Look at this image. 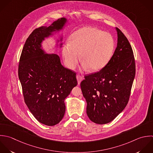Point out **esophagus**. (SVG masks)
<instances>
[{
	"label": "esophagus",
	"instance_id": "34e87169",
	"mask_svg": "<svg viewBox=\"0 0 153 153\" xmlns=\"http://www.w3.org/2000/svg\"><path fill=\"white\" fill-rule=\"evenodd\" d=\"M76 79H77V82H78V84H79V85L80 83V82H81L83 80V78L82 76H79V75H77V76H76Z\"/></svg>",
	"mask_w": 153,
	"mask_h": 153
}]
</instances>
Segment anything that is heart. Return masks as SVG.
I'll return each instance as SVG.
<instances>
[{
  "mask_svg": "<svg viewBox=\"0 0 153 153\" xmlns=\"http://www.w3.org/2000/svg\"><path fill=\"white\" fill-rule=\"evenodd\" d=\"M114 49V41L110 34L95 27H85L71 34L70 42L62 46V53L68 68H75L80 55L83 67L97 72L108 64Z\"/></svg>",
  "mask_w": 153,
  "mask_h": 153,
  "instance_id": "obj_1",
  "label": "heart"
}]
</instances>
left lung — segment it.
I'll return each instance as SVG.
<instances>
[{
	"label": "left lung",
	"mask_w": 153,
	"mask_h": 153,
	"mask_svg": "<svg viewBox=\"0 0 153 153\" xmlns=\"http://www.w3.org/2000/svg\"><path fill=\"white\" fill-rule=\"evenodd\" d=\"M117 47L108 64L100 71L85 76L80 87L87 103L89 119L100 125L113 120L126 107L135 76L132 47L117 27Z\"/></svg>",
	"instance_id": "8db88e82"
}]
</instances>
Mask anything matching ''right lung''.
<instances>
[{
	"label": "right lung",
	"instance_id": "right-lung-1",
	"mask_svg": "<svg viewBox=\"0 0 153 153\" xmlns=\"http://www.w3.org/2000/svg\"><path fill=\"white\" fill-rule=\"evenodd\" d=\"M67 22L66 18H61L35 29L26 40L19 59L18 77L25 102L34 117L47 126L61 121L65 99L77 85L76 73L64 67L56 54L48 53L43 47V41L62 31ZM58 37L55 46L61 48L62 34Z\"/></svg>",
	"mask_w": 153,
	"mask_h": 153
}]
</instances>
